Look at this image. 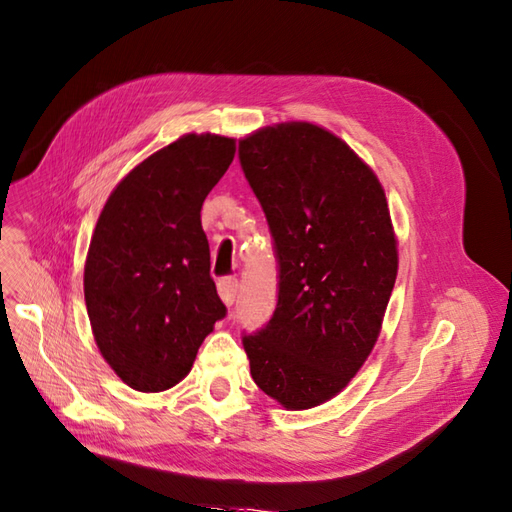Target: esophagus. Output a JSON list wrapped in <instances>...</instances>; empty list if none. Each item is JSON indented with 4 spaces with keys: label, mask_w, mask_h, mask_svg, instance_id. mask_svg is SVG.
<instances>
[{
    "label": "esophagus",
    "mask_w": 512,
    "mask_h": 512,
    "mask_svg": "<svg viewBox=\"0 0 512 512\" xmlns=\"http://www.w3.org/2000/svg\"><path fill=\"white\" fill-rule=\"evenodd\" d=\"M238 287H240V283L235 277H222L218 281V294H220L222 300H225L227 307H231L235 303V296H238Z\"/></svg>",
    "instance_id": "obj_1"
}]
</instances>
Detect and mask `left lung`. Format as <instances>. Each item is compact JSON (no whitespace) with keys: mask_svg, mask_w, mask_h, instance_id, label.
Wrapping results in <instances>:
<instances>
[{"mask_svg":"<svg viewBox=\"0 0 512 512\" xmlns=\"http://www.w3.org/2000/svg\"><path fill=\"white\" fill-rule=\"evenodd\" d=\"M240 166L277 257V307L242 335L251 376L285 409L342 391L372 352L398 274L376 175L344 140L311 123L240 140Z\"/></svg>","mask_w":512,"mask_h":512,"instance_id":"obj_1","label":"left lung"}]
</instances>
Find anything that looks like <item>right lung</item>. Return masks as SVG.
Instances as JSON below:
<instances>
[{"label": "right lung", "mask_w": 512, "mask_h": 512, "mask_svg": "<svg viewBox=\"0 0 512 512\" xmlns=\"http://www.w3.org/2000/svg\"><path fill=\"white\" fill-rule=\"evenodd\" d=\"M233 155V138L183 136L131 170L97 220L86 309L103 359L131 389L177 385L227 316L209 274L201 207Z\"/></svg>", "instance_id": "obj_1"}]
</instances>
